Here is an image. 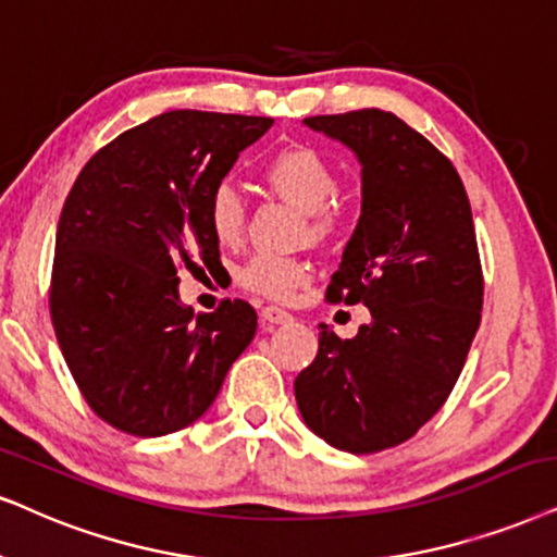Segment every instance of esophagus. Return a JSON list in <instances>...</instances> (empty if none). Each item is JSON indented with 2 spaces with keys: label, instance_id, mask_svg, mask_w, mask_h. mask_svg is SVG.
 Segmentation results:
<instances>
[{
  "label": "esophagus",
  "instance_id": "34e87169",
  "mask_svg": "<svg viewBox=\"0 0 557 557\" xmlns=\"http://www.w3.org/2000/svg\"><path fill=\"white\" fill-rule=\"evenodd\" d=\"M287 321H293V315L283 311V308L277 306L262 308V323H267V326H272V323H287Z\"/></svg>",
  "mask_w": 557,
  "mask_h": 557
}]
</instances>
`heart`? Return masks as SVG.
Wrapping results in <instances>:
<instances>
[{"label": "heart", "mask_w": 557, "mask_h": 557, "mask_svg": "<svg viewBox=\"0 0 557 557\" xmlns=\"http://www.w3.org/2000/svg\"><path fill=\"white\" fill-rule=\"evenodd\" d=\"M264 177L302 213H311V236L331 228L326 206L336 195V174L326 159L308 146H290L267 161ZM208 226L218 244L238 242L244 228V202L231 185H218L208 200ZM308 277V264L280 255H257L238 270V283L264 298H285Z\"/></svg>", "instance_id": "obj_1"}]
</instances>
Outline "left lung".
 <instances>
[{"mask_svg":"<svg viewBox=\"0 0 557 557\" xmlns=\"http://www.w3.org/2000/svg\"><path fill=\"white\" fill-rule=\"evenodd\" d=\"M362 166V210L331 274L329 298L362 302L370 323L339 339L319 326V355L295 377L313 434L351 455L396 447L453 393L481 323L483 274L473 213L445 153L393 112L306 117Z\"/></svg>","mask_w":557,"mask_h":557,"instance_id":"1","label":"left lung"}]
</instances>
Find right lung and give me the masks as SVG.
<instances>
[{
	"label": "right lung",
	"mask_w": 557,
	"mask_h": 557,
	"mask_svg": "<svg viewBox=\"0 0 557 557\" xmlns=\"http://www.w3.org/2000/svg\"><path fill=\"white\" fill-rule=\"evenodd\" d=\"M272 117L172 110L97 151L63 202L51 319L91 411L136 436L202 417L257 334L244 300L195 313L180 272L215 270L210 193Z\"/></svg>",
	"instance_id": "add662e5"
}]
</instances>
